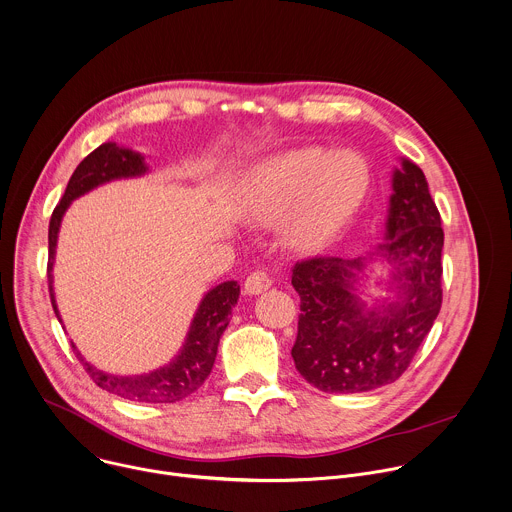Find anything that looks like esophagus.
Wrapping results in <instances>:
<instances>
[{
    "label": "esophagus",
    "mask_w": 512,
    "mask_h": 512,
    "mask_svg": "<svg viewBox=\"0 0 512 512\" xmlns=\"http://www.w3.org/2000/svg\"><path fill=\"white\" fill-rule=\"evenodd\" d=\"M271 283H273L271 275H269L265 269H257V271H253V273L247 277V281H245V293H247V295H259V293L267 291V289L271 287Z\"/></svg>",
    "instance_id": "obj_1"
}]
</instances>
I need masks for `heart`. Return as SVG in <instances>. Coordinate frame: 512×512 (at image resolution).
<instances>
[{"instance_id":"b5f03b06","label":"heart","mask_w":512,"mask_h":512,"mask_svg":"<svg viewBox=\"0 0 512 512\" xmlns=\"http://www.w3.org/2000/svg\"><path fill=\"white\" fill-rule=\"evenodd\" d=\"M366 185V168L346 154L291 148L255 170L245 207L255 223H279L283 243L305 253L342 231L360 207Z\"/></svg>"}]
</instances>
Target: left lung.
I'll use <instances>...</instances> for the list:
<instances>
[{"instance_id": "obj_1", "label": "left lung", "mask_w": 512, "mask_h": 512, "mask_svg": "<svg viewBox=\"0 0 512 512\" xmlns=\"http://www.w3.org/2000/svg\"><path fill=\"white\" fill-rule=\"evenodd\" d=\"M386 241L370 257L392 265L394 301L366 307L356 295L366 259L311 257L297 261L291 285L301 297L291 356L317 390L358 394L396 382L410 366L442 305L440 213L426 177L402 158L394 170Z\"/></svg>"}]
</instances>
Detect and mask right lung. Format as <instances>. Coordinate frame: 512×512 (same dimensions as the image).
<instances>
[{
  "label": "right lung",
  "mask_w": 512,
  "mask_h": 512,
  "mask_svg": "<svg viewBox=\"0 0 512 512\" xmlns=\"http://www.w3.org/2000/svg\"><path fill=\"white\" fill-rule=\"evenodd\" d=\"M148 170L144 164V156L116 146V142H104L96 150H92L74 170L70 177V183L66 187L64 197L56 205L50 229H48V287H50V299L52 307L56 311V317L60 319L56 299H54V287H52V267L56 257V241L62 217L70 203L78 199L80 195L92 191L98 185H104L114 179H128V177H140ZM239 299V285L237 281H225L217 287H213L201 301L195 319L191 323L189 335L185 339V346L179 352V356L170 362L168 366L154 370L150 374L142 376H112L96 370L90 366L76 346L72 344L76 358L82 362L84 370L92 378L96 386L102 390L116 394L120 398L132 400V402H146V404H173L179 402L193 392H197L203 382L209 378L215 358L219 339L223 331L227 329L231 321V311Z\"/></svg>",
  "instance_id": "right-lung-1"
}]
</instances>
